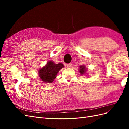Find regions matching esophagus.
Wrapping results in <instances>:
<instances>
[{"label": "esophagus", "mask_w": 129, "mask_h": 129, "mask_svg": "<svg viewBox=\"0 0 129 129\" xmlns=\"http://www.w3.org/2000/svg\"><path fill=\"white\" fill-rule=\"evenodd\" d=\"M72 63H69V64H67V67L68 68H71V67H72Z\"/></svg>", "instance_id": "esophagus-1"}]
</instances>
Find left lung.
<instances>
[{
    "instance_id": "8db88e82",
    "label": "left lung",
    "mask_w": 129,
    "mask_h": 129,
    "mask_svg": "<svg viewBox=\"0 0 129 129\" xmlns=\"http://www.w3.org/2000/svg\"><path fill=\"white\" fill-rule=\"evenodd\" d=\"M87 70L88 68H86L85 65H81L80 66L79 71L81 74V75H86V74H87Z\"/></svg>"
}]
</instances>
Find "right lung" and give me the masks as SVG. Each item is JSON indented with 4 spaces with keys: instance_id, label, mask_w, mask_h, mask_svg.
<instances>
[{
    "instance_id": "add662e5",
    "label": "right lung",
    "mask_w": 129,
    "mask_h": 129,
    "mask_svg": "<svg viewBox=\"0 0 129 129\" xmlns=\"http://www.w3.org/2000/svg\"><path fill=\"white\" fill-rule=\"evenodd\" d=\"M64 67L62 63L56 64L52 61H49L44 67L39 69L38 74L40 80L44 83L53 82L58 72Z\"/></svg>"
}]
</instances>
